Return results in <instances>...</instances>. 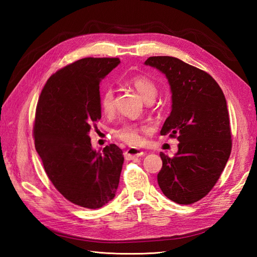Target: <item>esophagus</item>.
<instances>
[{"instance_id":"esophagus-1","label":"esophagus","mask_w":257,"mask_h":257,"mask_svg":"<svg viewBox=\"0 0 257 257\" xmlns=\"http://www.w3.org/2000/svg\"><path fill=\"white\" fill-rule=\"evenodd\" d=\"M144 155H145V152L139 148H129L124 151L125 160H133V159H135V158H139Z\"/></svg>"}]
</instances>
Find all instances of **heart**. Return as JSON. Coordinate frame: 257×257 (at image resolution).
<instances>
[{
    "instance_id": "b5f03b06",
    "label": "heart",
    "mask_w": 257,
    "mask_h": 257,
    "mask_svg": "<svg viewBox=\"0 0 257 257\" xmlns=\"http://www.w3.org/2000/svg\"><path fill=\"white\" fill-rule=\"evenodd\" d=\"M130 84L137 90L141 98L146 101H154L158 94V87L150 78L146 76H136ZM100 108L103 113L109 114L114 109V92L111 86H106L100 94ZM145 125L136 123H124L121 127L114 130V136L120 140L129 145H137L140 141V132L145 130Z\"/></svg>"
}]
</instances>
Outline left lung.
Returning <instances> with one entry per match:
<instances>
[{
	"instance_id": "left-lung-1",
	"label": "left lung",
	"mask_w": 257,
	"mask_h": 257,
	"mask_svg": "<svg viewBox=\"0 0 257 257\" xmlns=\"http://www.w3.org/2000/svg\"><path fill=\"white\" fill-rule=\"evenodd\" d=\"M166 76L171 90V112L161 136L179 141L170 158L160 154L158 184L168 199L192 204L210 192L219 180L232 149L225 96L211 76L170 56L145 62Z\"/></svg>"
}]
</instances>
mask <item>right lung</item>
I'll use <instances>...</instances> for the list:
<instances>
[{
    "mask_svg": "<svg viewBox=\"0 0 257 257\" xmlns=\"http://www.w3.org/2000/svg\"><path fill=\"white\" fill-rule=\"evenodd\" d=\"M119 58L79 59L47 80L37 102L34 139L48 179L72 203L99 209L111 201L123 165L116 145L92 149L89 132L101 118L99 84Z\"/></svg>",
    "mask_w": 257,
    "mask_h": 257,
    "instance_id": "right-lung-1",
    "label": "right lung"
}]
</instances>
